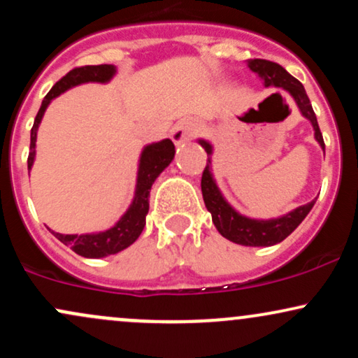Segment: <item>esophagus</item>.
I'll return each instance as SVG.
<instances>
[{
	"label": "esophagus",
	"instance_id": "1",
	"mask_svg": "<svg viewBox=\"0 0 358 358\" xmlns=\"http://www.w3.org/2000/svg\"><path fill=\"white\" fill-rule=\"evenodd\" d=\"M195 133H196V126L193 124L190 119H180V121L173 126V129H171L170 138L176 146H180L183 145V143L190 141Z\"/></svg>",
	"mask_w": 358,
	"mask_h": 358
}]
</instances>
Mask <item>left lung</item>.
<instances>
[{"label":"left lung","mask_w":358,"mask_h":358,"mask_svg":"<svg viewBox=\"0 0 358 358\" xmlns=\"http://www.w3.org/2000/svg\"><path fill=\"white\" fill-rule=\"evenodd\" d=\"M248 67L254 73H257L259 79L264 82V87H278L293 97L301 116L308 119L311 127H313L316 143L324 151V143L322 133H320L318 121H316L315 110L311 108L310 99H308L306 90L303 87L301 82L294 79L291 73H287L281 65L269 60L250 59L248 60ZM196 141H199L200 146L205 148L208 156L207 166H205L202 175V195L205 207L212 213V222L217 227V231L225 239L241 245H249V248H269V245L279 244L281 241H285L305 220V217L313 208L316 199L305 205H299V207L293 208V210L285 213V215L274 217V219H252V217L237 212L227 202L215 178H213V145L208 139L203 138H199Z\"/></svg>","instance_id":"8db88e82"}]
</instances>
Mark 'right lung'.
I'll use <instances>...</instances> for the list:
<instances>
[{
    "instance_id": "right-lung-1",
    "label": "right lung",
    "mask_w": 358,
    "mask_h": 358,
    "mask_svg": "<svg viewBox=\"0 0 358 358\" xmlns=\"http://www.w3.org/2000/svg\"><path fill=\"white\" fill-rule=\"evenodd\" d=\"M117 73L116 65H85V67L73 69L65 77L57 82L50 89V92L45 96L36 114L34 127L30 134V155H28V171H31L36 156V133H38L40 122H42L45 110L50 102L59 97L60 94L67 92L69 89L77 87L80 84L97 82V84H108ZM175 145L171 139H162V141L150 143L141 150L138 159V173L136 187H134V196L131 200L127 210L119 217V220L113 227L101 232L90 234H60L53 232L60 242L69 245L73 252L89 259L108 257L110 254H117L126 248H129L133 242L141 236L143 229L146 225V215L150 210V190L153 187L155 180L158 178L162 171L173 162Z\"/></svg>"
}]
</instances>
